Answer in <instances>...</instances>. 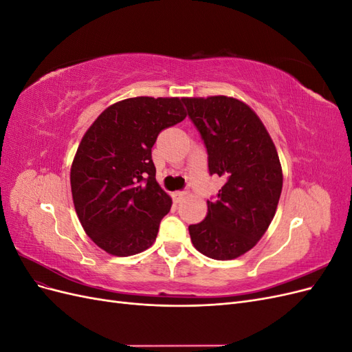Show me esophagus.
<instances>
[{
  "mask_svg": "<svg viewBox=\"0 0 352 352\" xmlns=\"http://www.w3.org/2000/svg\"><path fill=\"white\" fill-rule=\"evenodd\" d=\"M172 198H173L175 202H180V201L185 198V192H173Z\"/></svg>",
  "mask_w": 352,
  "mask_h": 352,
  "instance_id": "1",
  "label": "esophagus"
}]
</instances>
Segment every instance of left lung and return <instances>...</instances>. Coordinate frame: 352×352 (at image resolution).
<instances>
[{"label": "left lung", "mask_w": 352, "mask_h": 352, "mask_svg": "<svg viewBox=\"0 0 352 352\" xmlns=\"http://www.w3.org/2000/svg\"><path fill=\"white\" fill-rule=\"evenodd\" d=\"M208 153L210 175L225 185L207 216L189 226L194 247L214 260H233L254 248L269 229L282 194L278 151L255 111L243 101L214 97L182 98Z\"/></svg>", "instance_id": "1"}]
</instances>
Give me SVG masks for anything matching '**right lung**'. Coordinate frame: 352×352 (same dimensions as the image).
<instances>
[{
    "instance_id": "add662e5",
    "label": "right lung",
    "mask_w": 352,
    "mask_h": 352,
    "mask_svg": "<svg viewBox=\"0 0 352 352\" xmlns=\"http://www.w3.org/2000/svg\"><path fill=\"white\" fill-rule=\"evenodd\" d=\"M185 117L182 98L136 97L111 104L85 132L72 197L83 230L105 252L129 257L154 243L172 198L155 180L151 148Z\"/></svg>"
}]
</instances>
